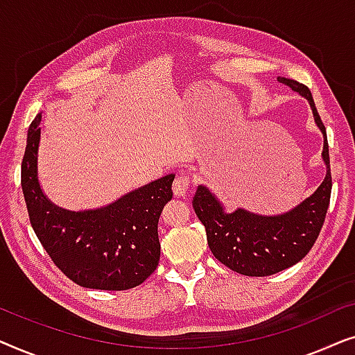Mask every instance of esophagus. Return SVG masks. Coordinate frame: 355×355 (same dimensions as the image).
Returning <instances> with one entry per match:
<instances>
[{
	"instance_id": "34e87169",
	"label": "esophagus",
	"mask_w": 355,
	"mask_h": 355,
	"mask_svg": "<svg viewBox=\"0 0 355 355\" xmlns=\"http://www.w3.org/2000/svg\"><path fill=\"white\" fill-rule=\"evenodd\" d=\"M189 187H191V178L187 176V174H179V176L174 179L173 182V192L176 193L178 197H182L186 196Z\"/></svg>"
}]
</instances>
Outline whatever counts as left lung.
<instances>
[{"instance_id":"1","label":"left lung","mask_w":355,"mask_h":355,"mask_svg":"<svg viewBox=\"0 0 355 355\" xmlns=\"http://www.w3.org/2000/svg\"><path fill=\"white\" fill-rule=\"evenodd\" d=\"M281 84L309 100L315 123L323 134V162L327 176L312 196L288 213L261 216L242 208L226 213L218 198L205 186H198L192 207L205 226L211 254L223 265L245 276H270L293 266L312 249L322 226L331 197V169L327 129L315 108L309 87L297 80L278 77Z\"/></svg>"}]
</instances>
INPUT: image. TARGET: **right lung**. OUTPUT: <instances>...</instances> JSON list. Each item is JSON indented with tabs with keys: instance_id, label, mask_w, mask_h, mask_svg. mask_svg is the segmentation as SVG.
<instances>
[{
	"instance_id": "obj_1",
	"label": "right lung",
	"mask_w": 355,
	"mask_h": 355,
	"mask_svg": "<svg viewBox=\"0 0 355 355\" xmlns=\"http://www.w3.org/2000/svg\"><path fill=\"white\" fill-rule=\"evenodd\" d=\"M40 121L42 114H37L28 128L21 184L31 225L43 249L82 288L125 291L142 284L158 266V220L173 198L174 174L125 193L103 208L64 210L48 200L38 184Z\"/></svg>"
}]
</instances>
